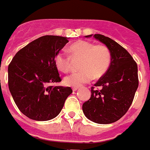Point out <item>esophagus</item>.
<instances>
[{
	"mask_svg": "<svg viewBox=\"0 0 150 150\" xmlns=\"http://www.w3.org/2000/svg\"><path fill=\"white\" fill-rule=\"evenodd\" d=\"M77 90H78L77 87H74V88H73V91H76Z\"/></svg>",
	"mask_w": 150,
	"mask_h": 150,
	"instance_id": "esophagus-1",
	"label": "esophagus"
}]
</instances>
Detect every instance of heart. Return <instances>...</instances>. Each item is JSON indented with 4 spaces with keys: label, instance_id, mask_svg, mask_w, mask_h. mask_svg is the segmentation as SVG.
I'll list each match as a JSON object with an SVG mask.
<instances>
[{
    "label": "heart",
    "instance_id": "1",
    "mask_svg": "<svg viewBox=\"0 0 150 150\" xmlns=\"http://www.w3.org/2000/svg\"><path fill=\"white\" fill-rule=\"evenodd\" d=\"M69 55L60 51L56 54L54 63L58 70L67 73L73 61H77L78 72L64 78L67 86L80 87L90 82L93 76L99 78L107 71L111 63V52L104 44H93L86 40H78L68 47Z\"/></svg>",
    "mask_w": 150,
    "mask_h": 150
}]
</instances>
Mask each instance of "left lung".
Returning a JSON list of instances; mask_svg holds the SVG:
<instances>
[{
  "mask_svg": "<svg viewBox=\"0 0 150 150\" xmlns=\"http://www.w3.org/2000/svg\"><path fill=\"white\" fill-rule=\"evenodd\" d=\"M93 37L110 49L111 63L91 87V96L83 103V111L90 120L109 124L119 120L130 107L139 86L138 67L129 53L118 43L102 34Z\"/></svg>",
  "mask_w": 150,
  "mask_h": 150,
  "instance_id": "left-lung-1",
  "label": "left lung"
}]
</instances>
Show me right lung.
<instances>
[{"label":"right lung","mask_w":150,"mask_h":150,"mask_svg":"<svg viewBox=\"0 0 150 150\" xmlns=\"http://www.w3.org/2000/svg\"><path fill=\"white\" fill-rule=\"evenodd\" d=\"M67 42L64 37L43 36L21 49L10 63V92L28 118L37 121L55 118L73 92L69 86L53 85L61 81L54 57Z\"/></svg>","instance_id":"1"}]
</instances>
